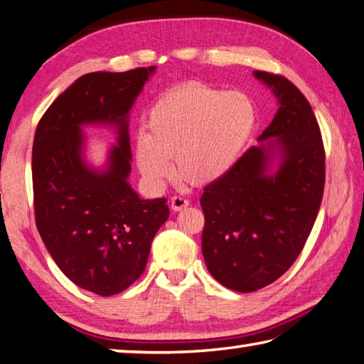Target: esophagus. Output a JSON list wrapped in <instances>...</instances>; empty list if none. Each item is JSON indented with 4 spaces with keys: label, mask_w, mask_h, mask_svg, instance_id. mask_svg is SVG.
I'll list each match as a JSON object with an SVG mask.
<instances>
[{
    "label": "esophagus",
    "mask_w": 364,
    "mask_h": 364,
    "mask_svg": "<svg viewBox=\"0 0 364 364\" xmlns=\"http://www.w3.org/2000/svg\"><path fill=\"white\" fill-rule=\"evenodd\" d=\"M188 204H190V201L183 196H173V198H171V209L176 210V212L185 209Z\"/></svg>",
    "instance_id": "obj_1"
}]
</instances>
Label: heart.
Segmentation results:
<instances>
[{
  "label": "heart",
  "instance_id": "heart-1",
  "mask_svg": "<svg viewBox=\"0 0 364 364\" xmlns=\"http://www.w3.org/2000/svg\"><path fill=\"white\" fill-rule=\"evenodd\" d=\"M257 127L252 100L241 92H222L190 82L163 93L136 134L134 160L152 187L174 174L195 185L210 183L228 173L242 155Z\"/></svg>",
  "mask_w": 364,
  "mask_h": 364
}]
</instances>
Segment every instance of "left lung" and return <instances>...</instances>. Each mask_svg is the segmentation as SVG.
<instances>
[{
  "instance_id": "1",
  "label": "left lung",
  "mask_w": 364,
  "mask_h": 364,
  "mask_svg": "<svg viewBox=\"0 0 364 364\" xmlns=\"http://www.w3.org/2000/svg\"><path fill=\"white\" fill-rule=\"evenodd\" d=\"M279 109L271 125L222 179L204 187L203 255L217 282L257 291L290 269L309 237L325 188V149L315 114L280 74L255 71ZM279 168L269 175L270 159Z\"/></svg>"
}]
</instances>
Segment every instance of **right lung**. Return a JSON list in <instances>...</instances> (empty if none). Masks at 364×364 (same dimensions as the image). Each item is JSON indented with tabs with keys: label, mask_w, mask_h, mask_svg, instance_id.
Returning <instances> with one entry per match:
<instances>
[{
	"label": "right lung",
	"mask_w": 364,
	"mask_h": 364,
	"mask_svg": "<svg viewBox=\"0 0 364 364\" xmlns=\"http://www.w3.org/2000/svg\"><path fill=\"white\" fill-rule=\"evenodd\" d=\"M155 66L79 77L41 117L33 141V201L41 237L77 287L111 296L146 269L150 245L168 220L166 198L141 200L132 171L128 112ZM112 122L119 144L106 173L81 160L80 125Z\"/></svg>",
	"instance_id": "1"
}]
</instances>
